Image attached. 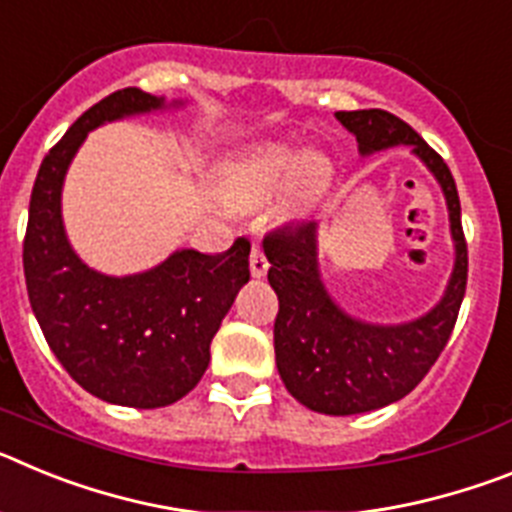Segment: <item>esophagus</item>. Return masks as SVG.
<instances>
[{"label": "esophagus", "mask_w": 512, "mask_h": 512, "mask_svg": "<svg viewBox=\"0 0 512 512\" xmlns=\"http://www.w3.org/2000/svg\"><path fill=\"white\" fill-rule=\"evenodd\" d=\"M248 261H251V277H256V279L266 277V271H269V261H266L261 246H256V243H253L251 259H248Z\"/></svg>", "instance_id": "34e87169"}]
</instances>
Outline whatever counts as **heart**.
<instances>
[{"label":"heart","instance_id":"b5f03b06","mask_svg":"<svg viewBox=\"0 0 512 512\" xmlns=\"http://www.w3.org/2000/svg\"><path fill=\"white\" fill-rule=\"evenodd\" d=\"M330 179V166L318 153H305L292 143H259L230 156L217 171V194L233 210H256L289 183V205H305L320 197Z\"/></svg>","mask_w":512,"mask_h":512}]
</instances>
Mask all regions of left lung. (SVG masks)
I'll return each instance as SVG.
<instances>
[{
    "label": "left lung",
    "instance_id": "left-lung-1",
    "mask_svg": "<svg viewBox=\"0 0 512 512\" xmlns=\"http://www.w3.org/2000/svg\"><path fill=\"white\" fill-rule=\"evenodd\" d=\"M336 117L356 135L364 156L400 143L413 148L446 194L456 243L446 295L428 315L402 325H372L346 315L325 292L318 269V225L284 228L264 238L269 284L279 297L274 351L284 387L315 413L356 415L402 400L431 372L459 318L469 259L459 192L443 158L392 112L354 110L336 112Z\"/></svg>",
    "mask_w": 512,
    "mask_h": 512
}]
</instances>
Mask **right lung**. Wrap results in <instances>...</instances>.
Masks as SVG:
<instances>
[{
  "instance_id": "obj_1",
  "label": "right lung",
  "mask_w": 512,
  "mask_h": 512,
  "mask_svg": "<svg viewBox=\"0 0 512 512\" xmlns=\"http://www.w3.org/2000/svg\"><path fill=\"white\" fill-rule=\"evenodd\" d=\"M161 107L164 97L135 87L89 107L40 164L22 243L27 297L63 369L99 400L140 410L164 408L197 387L212 338L251 279L246 238L215 256L184 248L133 277L99 274L71 251L61 187L74 153L102 122Z\"/></svg>"
}]
</instances>
